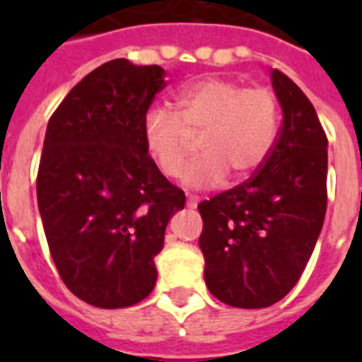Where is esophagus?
I'll return each mask as SVG.
<instances>
[{"mask_svg": "<svg viewBox=\"0 0 362 362\" xmlns=\"http://www.w3.org/2000/svg\"><path fill=\"white\" fill-rule=\"evenodd\" d=\"M197 197H193V195H187V209H195L197 206Z\"/></svg>", "mask_w": 362, "mask_h": 362, "instance_id": "34e87169", "label": "esophagus"}]
</instances>
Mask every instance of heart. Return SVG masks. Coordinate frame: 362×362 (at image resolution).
<instances>
[{"label": "heart", "instance_id": "b5f03b06", "mask_svg": "<svg viewBox=\"0 0 362 362\" xmlns=\"http://www.w3.org/2000/svg\"><path fill=\"white\" fill-rule=\"evenodd\" d=\"M175 110H148L142 139L148 156L167 178L182 173L199 135L201 156L187 165L184 182L192 187L220 186L229 170L247 176L274 146L280 110L267 88H244L231 78H201L178 90Z\"/></svg>", "mask_w": 362, "mask_h": 362}]
</instances>
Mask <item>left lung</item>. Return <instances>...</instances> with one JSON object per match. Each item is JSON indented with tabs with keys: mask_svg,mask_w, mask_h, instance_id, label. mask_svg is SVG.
<instances>
[{
	"mask_svg": "<svg viewBox=\"0 0 362 362\" xmlns=\"http://www.w3.org/2000/svg\"><path fill=\"white\" fill-rule=\"evenodd\" d=\"M284 120L253 176L203 201L204 281L221 303L267 308L306 269L327 210V135L314 105L281 71L270 73Z\"/></svg>",
	"mask_w": 362,
	"mask_h": 362,
	"instance_id": "obj_1",
	"label": "left lung"
}]
</instances>
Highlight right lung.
<instances>
[{
  "mask_svg": "<svg viewBox=\"0 0 362 362\" xmlns=\"http://www.w3.org/2000/svg\"><path fill=\"white\" fill-rule=\"evenodd\" d=\"M163 78L159 65L110 59L48 120L37 173L48 250L67 289L98 308H127L152 293L153 257L170 216L186 203L142 139Z\"/></svg>",
  "mask_w": 362,
  "mask_h": 362,
  "instance_id": "right-lung-1",
  "label": "right lung"
}]
</instances>
